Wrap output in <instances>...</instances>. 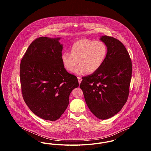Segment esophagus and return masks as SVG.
<instances>
[{
    "label": "esophagus",
    "instance_id": "1",
    "mask_svg": "<svg viewBox=\"0 0 151 151\" xmlns=\"http://www.w3.org/2000/svg\"><path fill=\"white\" fill-rule=\"evenodd\" d=\"M78 81H79V84H80V83L81 82V81H82V79H81V77H78Z\"/></svg>",
    "mask_w": 151,
    "mask_h": 151
}]
</instances>
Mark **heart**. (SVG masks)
Listing matches in <instances>:
<instances>
[{
  "label": "heart",
  "instance_id": "obj_1",
  "mask_svg": "<svg viewBox=\"0 0 151 151\" xmlns=\"http://www.w3.org/2000/svg\"><path fill=\"white\" fill-rule=\"evenodd\" d=\"M70 51L62 54V64L67 71H71L79 62L73 72L80 75L88 72H97L106 58L108 48L106 44L102 41L85 38L73 43Z\"/></svg>",
  "mask_w": 151,
  "mask_h": 151
}]
</instances>
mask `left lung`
Wrapping results in <instances>:
<instances>
[{"label":"left lung","instance_id":"left-lung-1","mask_svg":"<svg viewBox=\"0 0 151 151\" xmlns=\"http://www.w3.org/2000/svg\"><path fill=\"white\" fill-rule=\"evenodd\" d=\"M101 40L108 48L106 58L100 68L83 77L80 87L91 111L100 119L117 114L127 102L132 75V62L123 44L113 37Z\"/></svg>","mask_w":151,"mask_h":151}]
</instances>
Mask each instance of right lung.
Segmentation results:
<instances>
[{
  "mask_svg": "<svg viewBox=\"0 0 151 151\" xmlns=\"http://www.w3.org/2000/svg\"><path fill=\"white\" fill-rule=\"evenodd\" d=\"M60 38L41 37L29 45L20 67L23 99L37 116L47 121L58 119L69 104L78 78L65 69L61 60Z\"/></svg>",
  "mask_w": 151,
  "mask_h": 151,
  "instance_id": "right-lung-1",
  "label": "right lung"
}]
</instances>
